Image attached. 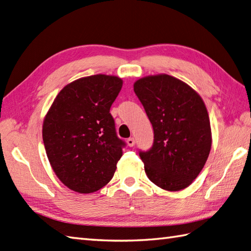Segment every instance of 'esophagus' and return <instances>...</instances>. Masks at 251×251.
Wrapping results in <instances>:
<instances>
[{"instance_id":"obj_1","label":"esophagus","mask_w":251,"mask_h":251,"mask_svg":"<svg viewBox=\"0 0 251 251\" xmlns=\"http://www.w3.org/2000/svg\"><path fill=\"white\" fill-rule=\"evenodd\" d=\"M126 142H127V146H128V147H134L135 146V139H134V138H128Z\"/></svg>"}]
</instances>
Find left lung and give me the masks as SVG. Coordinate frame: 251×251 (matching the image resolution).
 <instances>
[{
    "mask_svg": "<svg viewBox=\"0 0 251 251\" xmlns=\"http://www.w3.org/2000/svg\"><path fill=\"white\" fill-rule=\"evenodd\" d=\"M134 90L154 130L153 147L139 153L148 178L170 192L188 188L211 149L204 101L188 84L168 74L137 79Z\"/></svg>",
    "mask_w": 251,
    "mask_h": 251,
    "instance_id": "8db88e82",
    "label": "left lung"
}]
</instances>
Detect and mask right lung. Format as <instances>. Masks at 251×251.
I'll use <instances>...</instances> for the list:
<instances>
[{
    "label": "right lung",
    "mask_w": 251,
    "mask_h": 251,
    "mask_svg": "<svg viewBox=\"0 0 251 251\" xmlns=\"http://www.w3.org/2000/svg\"><path fill=\"white\" fill-rule=\"evenodd\" d=\"M123 86L115 75L96 74L66 85L44 117L43 141L54 173L81 194L113 178L125 143L116 136L110 108Z\"/></svg>",
    "instance_id": "obj_1"
}]
</instances>
